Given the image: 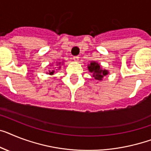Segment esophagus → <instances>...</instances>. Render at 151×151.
<instances>
[{
	"mask_svg": "<svg viewBox=\"0 0 151 151\" xmlns=\"http://www.w3.org/2000/svg\"><path fill=\"white\" fill-rule=\"evenodd\" d=\"M73 60L76 62H78V60H79V57H78V56H74V57H73Z\"/></svg>",
	"mask_w": 151,
	"mask_h": 151,
	"instance_id": "esophagus-1",
	"label": "esophagus"
}]
</instances>
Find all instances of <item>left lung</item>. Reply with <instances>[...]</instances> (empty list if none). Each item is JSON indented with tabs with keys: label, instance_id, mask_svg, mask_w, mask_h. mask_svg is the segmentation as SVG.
I'll return each mask as SVG.
<instances>
[{
	"label": "left lung",
	"instance_id": "obj_1",
	"mask_svg": "<svg viewBox=\"0 0 151 151\" xmlns=\"http://www.w3.org/2000/svg\"><path fill=\"white\" fill-rule=\"evenodd\" d=\"M88 70L89 73L93 74V76L95 78L96 80L102 81L103 77L109 74V71L101 67L100 64L95 61H92L90 64L88 65Z\"/></svg>",
	"mask_w": 151,
	"mask_h": 151
}]
</instances>
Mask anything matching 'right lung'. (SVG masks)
Wrapping results in <instances>:
<instances>
[{
  "label": "right lung",
  "mask_w": 151,
  "mask_h": 151,
  "mask_svg": "<svg viewBox=\"0 0 151 151\" xmlns=\"http://www.w3.org/2000/svg\"><path fill=\"white\" fill-rule=\"evenodd\" d=\"M63 62H64V61H63ZM63 63H64V62H55V65L56 66H58V68H57V69H55L56 68H52V70H49L48 71V73H47V74H49L50 75V76H52V75H53L54 74V73L55 72L56 70H58V69H59V68H61V65H63ZM53 65H54L53 64H50V66H53Z\"/></svg>",
  "instance_id": "1"
}]
</instances>
